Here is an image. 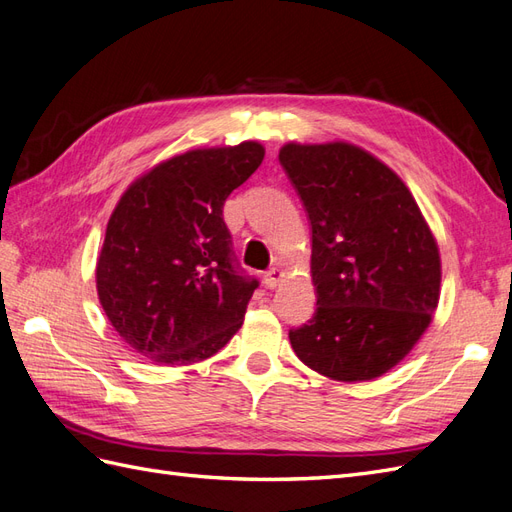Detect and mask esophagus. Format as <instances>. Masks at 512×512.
I'll return each mask as SVG.
<instances>
[{
	"label": "esophagus",
	"mask_w": 512,
	"mask_h": 512,
	"mask_svg": "<svg viewBox=\"0 0 512 512\" xmlns=\"http://www.w3.org/2000/svg\"><path fill=\"white\" fill-rule=\"evenodd\" d=\"M281 279H283V270L281 268H268L266 272H264V285L268 287V290H274V287H277L279 283H281Z\"/></svg>",
	"instance_id": "esophagus-1"
}]
</instances>
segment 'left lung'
Returning <instances> with one entry per match:
<instances>
[{
    "mask_svg": "<svg viewBox=\"0 0 512 512\" xmlns=\"http://www.w3.org/2000/svg\"><path fill=\"white\" fill-rule=\"evenodd\" d=\"M279 162L311 227L316 311L290 329L298 359L335 381L391 370L439 303L435 238L402 179L346 142L285 144Z\"/></svg>",
    "mask_w": 512,
    "mask_h": 512,
    "instance_id": "obj_1",
    "label": "left lung"
}]
</instances>
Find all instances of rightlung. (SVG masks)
Returning <instances> with one entry per match:
<instances>
[{
  "instance_id": "obj_1",
  "label": "right lung",
  "mask_w": 512,
  "mask_h": 512,
  "mask_svg": "<svg viewBox=\"0 0 512 512\" xmlns=\"http://www.w3.org/2000/svg\"><path fill=\"white\" fill-rule=\"evenodd\" d=\"M261 160L257 142L188 151L121 196L97 261V292L116 333L142 357L203 361L242 326L259 281L235 259L222 207Z\"/></svg>"
}]
</instances>
